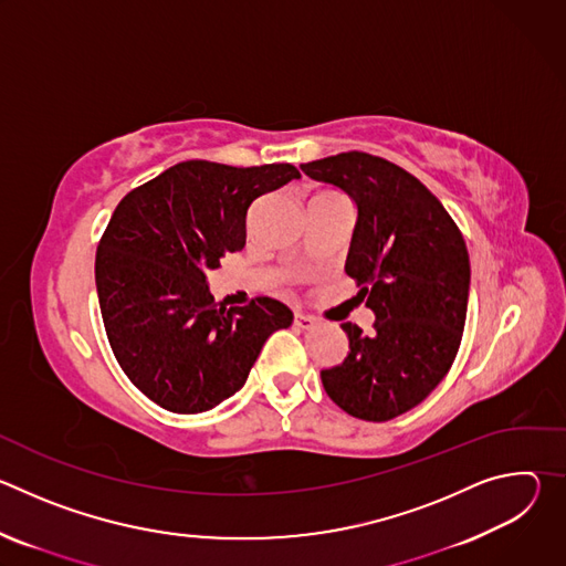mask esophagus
<instances>
[{"instance_id": "34e87169", "label": "esophagus", "mask_w": 566, "mask_h": 566, "mask_svg": "<svg viewBox=\"0 0 566 566\" xmlns=\"http://www.w3.org/2000/svg\"><path fill=\"white\" fill-rule=\"evenodd\" d=\"M293 325L297 329H311V327H315V317H311L306 313H295L293 315Z\"/></svg>"}]
</instances>
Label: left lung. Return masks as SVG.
<instances>
[{"mask_svg":"<svg viewBox=\"0 0 566 566\" xmlns=\"http://www.w3.org/2000/svg\"><path fill=\"white\" fill-rule=\"evenodd\" d=\"M300 168L354 199L345 271L376 315L369 336L345 322L349 354L319 371L322 385L347 415L389 421L426 400L459 352L470 289L463 234L417 177L380 156L343 151Z\"/></svg>","mask_w":566,"mask_h":566,"instance_id":"obj_1","label":"left lung"}]
</instances>
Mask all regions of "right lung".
Returning <instances> with one entry per match:
<instances>
[{"label":"right lung","mask_w":566,"mask_h":566,"mask_svg":"<svg viewBox=\"0 0 566 566\" xmlns=\"http://www.w3.org/2000/svg\"><path fill=\"white\" fill-rule=\"evenodd\" d=\"M300 179L291 164L232 168L184 160L116 206L96 253V289L112 352L156 406L212 410L247 382L286 304L214 302L206 273L247 244L251 203Z\"/></svg>","instance_id":"1"}]
</instances>
